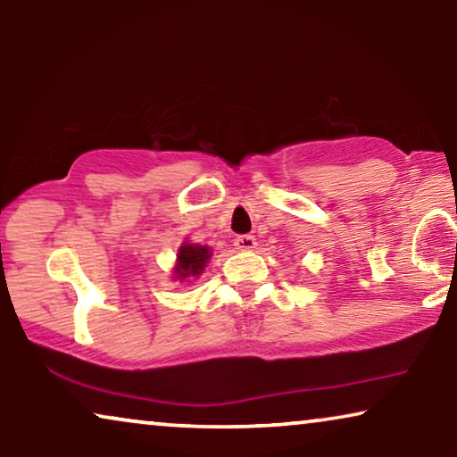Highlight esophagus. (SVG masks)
I'll use <instances>...</instances> for the list:
<instances>
[{"instance_id":"1","label":"esophagus","mask_w":457,"mask_h":457,"mask_svg":"<svg viewBox=\"0 0 457 457\" xmlns=\"http://www.w3.org/2000/svg\"><path fill=\"white\" fill-rule=\"evenodd\" d=\"M234 244H236L237 250L250 252V250L256 248V237L254 236H240V237H236Z\"/></svg>"}]
</instances>
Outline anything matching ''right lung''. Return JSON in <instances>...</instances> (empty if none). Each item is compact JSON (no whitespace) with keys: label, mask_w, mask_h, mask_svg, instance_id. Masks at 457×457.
I'll list each match as a JSON object with an SVG mask.
<instances>
[{"label":"right lung","mask_w":457,"mask_h":457,"mask_svg":"<svg viewBox=\"0 0 457 457\" xmlns=\"http://www.w3.org/2000/svg\"><path fill=\"white\" fill-rule=\"evenodd\" d=\"M211 256H213V250L209 246H201V244H193L188 240L182 242L179 252H176V262L172 269L174 281L187 283L199 278L205 272Z\"/></svg>","instance_id":"obj_1"}]
</instances>
